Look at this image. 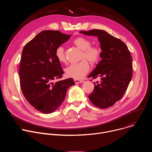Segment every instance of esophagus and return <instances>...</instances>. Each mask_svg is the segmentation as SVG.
<instances>
[{"label": "esophagus", "mask_w": 152, "mask_h": 152, "mask_svg": "<svg viewBox=\"0 0 152 152\" xmlns=\"http://www.w3.org/2000/svg\"><path fill=\"white\" fill-rule=\"evenodd\" d=\"M84 81L82 80H79V79H75V82L76 83H82Z\"/></svg>", "instance_id": "34e87169"}]
</instances>
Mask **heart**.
<instances>
[{
    "label": "heart",
    "instance_id": "obj_1",
    "mask_svg": "<svg viewBox=\"0 0 152 152\" xmlns=\"http://www.w3.org/2000/svg\"><path fill=\"white\" fill-rule=\"evenodd\" d=\"M73 44L82 50L80 59H84L67 67L66 69V74L69 77L80 80L90 70V66L88 60L92 64L99 62L102 55V50L98 46H91V41L85 37H77L73 41ZM55 56L59 62L64 63L66 62V57L62 46H59L56 48ZM85 58L88 60H85Z\"/></svg>",
    "mask_w": 152,
    "mask_h": 152
}]
</instances>
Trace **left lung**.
<instances>
[{
    "instance_id": "left-lung-1",
    "label": "left lung",
    "mask_w": 152,
    "mask_h": 152,
    "mask_svg": "<svg viewBox=\"0 0 152 152\" xmlns=\"http://www.w3.org/2000/svg\"><path fill=\"white\" fill-rule=\"evenodd\" d=\"M80 33L97 36L102 50V59L88 76L100 77V81L94 82V89L88 97L101 109L111 107L122 98L132 77L131 53L124 42L103 30L82 31Z\"/></svg>"
}]
</instances>
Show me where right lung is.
<instances>
[{
  "label": "right lung",
  "instance_id": "1",
  "mask_svg": "<svg viewBox=\"0 0 152 152\" xmlns=\"http://www.w3.org/2000/svg\"><path fill=\"white\" fill-rule=\"evenodd\" d=\"M70 36L59 31H43L23 49L19 68L20 88L29 104L42 113L56 111L68 88L75 84L72 78L54 82L64 73L55 50Z\"/></svg>",
  "mask_w": 152,
  "mask_h": 152
}]
</instances>
